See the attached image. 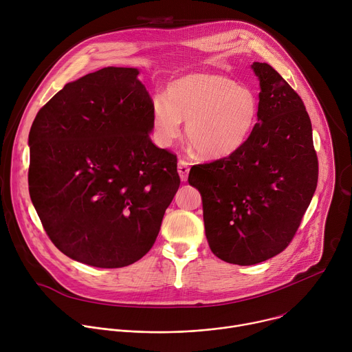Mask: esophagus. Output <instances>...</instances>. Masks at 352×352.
<instances>
[{
	"label": "esophagus",
	"instance_id": "esophagus-1",
	"mask_svg": "<svg viewBox=\"0 0 352 352\" xmlns=\"http://www.w3.org/2000/svg\"><path fill=\"white\" fill-rule=\"evenodd\" d=\"M178 174L181 181H186L188 179V174H189V163L179 159L178 160Z\"/></svg>",
	"mask_w": 352,
	"mask_h": 352
}]
</instances>
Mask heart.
I'll return each instance as SVG.
<instances>
[{"mask_svg": "<svg viewBox=\"0 0 352 352\" xmlns=\"http://www.w3.org/2000/svg\"><path fill=\"white\" fill-rule=\"evenodd\" d=\"M259 120L256 94L216 72H189L167 83L152 106V126L162 146L181 133L196 152L209 159L234 155L252 136Z\"/></svg>", "mask_w": 352, "mask_h": 352, "instance_id": "b5f03b06", "label": "heart"}]
</instances>
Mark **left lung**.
I'll use <instances>...</instances> for the list:
<instances>
[{
  "label": "left lung",
  "instance_id": "8db88e82",
  "mask_svg": "<svg viewBox=\"0 0 352 352\" xmlns=\"http://www.w3.org/2000/svg\"><path fill=\"white\" fill-rule=\"evenodd\" d=\"M259 79V120L234 155L193 166L188 182L202 196L206 238L221 261L265 262L288 246L318 185L312 124L304 102L266 63Z\"/></svg>",
  "mask_w": 352,
  "mask_h": 352
}]
</instances>
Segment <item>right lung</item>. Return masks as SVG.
I'll use <instances>...</instances> for the list:
<instances>
[{
	"label": "right lung",
	"instance_id": "obj_1",
	"mask_svg": "<svg viewBox=\"0 0 352 352\" xmlns=\"http://www.w3.org/2000/svg\"><path fill=\"white\" fill-rule=\"evenodd\" d=\"M138 75L107 67L67 83L29 132L41 224L64 255L94 267L143 258L181 182L177 157L150 139L153 102Z\"/></svg>",
	"mask_w": 352,
	"mask_h": 352
}]
</instances>
